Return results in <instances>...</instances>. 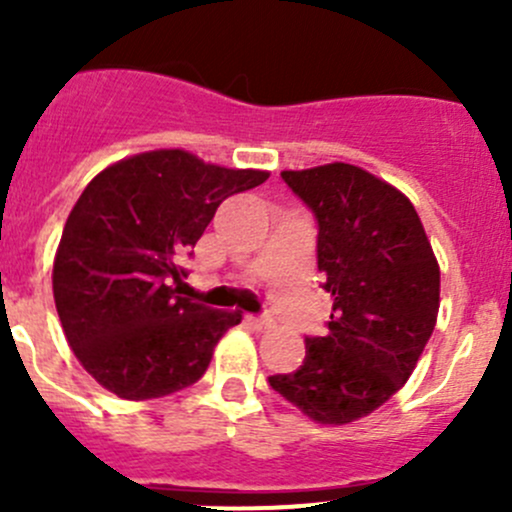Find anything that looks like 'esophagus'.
Wrapping results in <instances>:
<instances>
[{"instance_id":"obj_1","label":"esophagus","mask_w":512,"mask_h":512,"mask_svg":"<svg viewBox=\"0 0 512 512\" xmlns=\"http://www.w3.org/2000/svg\"><path fill=\"white\" fill-rule=\"evenodd\" d=\"M247 324H250L255 332H265V329L272 327V319L270 317H247Z\"/></svg>"}]
</instances>
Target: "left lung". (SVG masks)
Listing matches in <instances>:
<instances>
[{
	"instance_id": "left-lung-1",
	"label": "left lung",
	"mask_w": 512,
	"mask_h": 512,
	"mask_svg": "<svg viewBox=\"0 0 512 512\" xmlns=\"http://www.w3.org/2000/svg\"><path fill=\"white\" fill-rule=\"evenodd\" d=\"M317 218V265L334 297L324 337L270 386L312 421L342 426L391 399L431 339L441 272L411 200L349 163L282 170Z\"/></svg>"
}]
</instances>
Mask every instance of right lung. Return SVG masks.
Returning <instances> with one entry per match:
<instances>
[{"instance_id": "obj_1", "label": "right lung", "mask_w": 512, "mask_h": 512, "mask_svg": "<svg viewBox=\"0 0 512 512\" xmlns=\"http://www.w3.org/2000/svg\"><path fill=\"white\" fill-rule=\"evenodd\" d=\"M265 170L203 163L188 151L118 160L76 200L54 260V302L66 342L118 399L146 401L195 384L240 312L178 297L180 257L225 198Z\"/></svg>"}]
</instances>
